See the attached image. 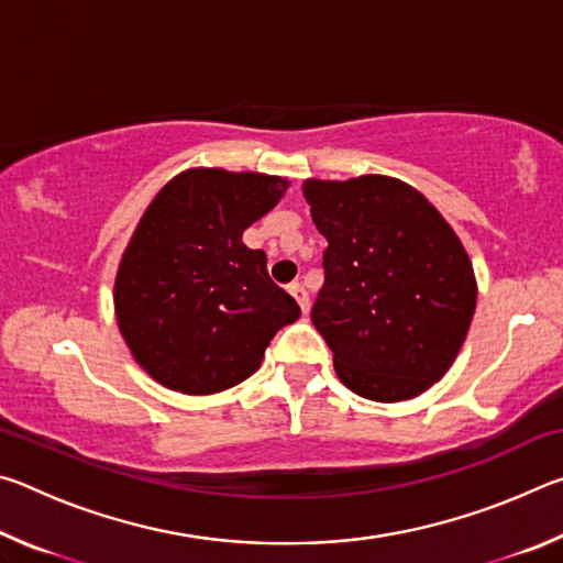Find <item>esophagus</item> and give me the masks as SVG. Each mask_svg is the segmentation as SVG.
<instances>
[{
    "instance_id": "esophagus-1",
    "label": "esophagus",
    "mask_w": 563,
    "mask_h": 563,
    "mask_svg": "<svg viewBox=\"0 0 563 563\" xmlns=\"http://www.w3.org/2000/svg\"><path fill=\"white\" fill-rule=\"evenodd\" d=\"M288 290H290V295H292V298H295V300H298V305H300V310H302V312H308V310H310V295H308V290H305V288H302V283H292Z\"/></svg>"
}]
</instances>
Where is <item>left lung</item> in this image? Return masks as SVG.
<instances>
[{"label":"left lung","mask_w":563,"mask_h":563,"mask_svg":"<svg viewBox=\"0 0 563 563\" xmlns=\"http://www.w3.org/2000/svg\"><path fill=\"white\" fill-rule=\"evenodd\" d=\"M302 196L328 241L310 318L340 383L373 402L422 395L452 367L474 318L476 278L460 235L393 176L308 178Z\"/></svg>","instance_id":"obj_1"}]
</instances>
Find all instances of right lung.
<instances>
[{
  "instance_id": "obj_1",
  "label": "right lung",
  "mask_w": 563,
  "mask_h": 563,
  "mask_svg": "<svg viewBox=\"0 0 563 563\" xmlns=\"http://www.w3.org/2000/svg\"><path fill=\"white\" fill-rule=\"evenodd\" d=\"M290 184L268 174L188 168L158 190L121 255L113 310L146 375L174 393L213 395L261 367L300 308L268 275L245 228Z\"/></svg>"
}]
</instances>
